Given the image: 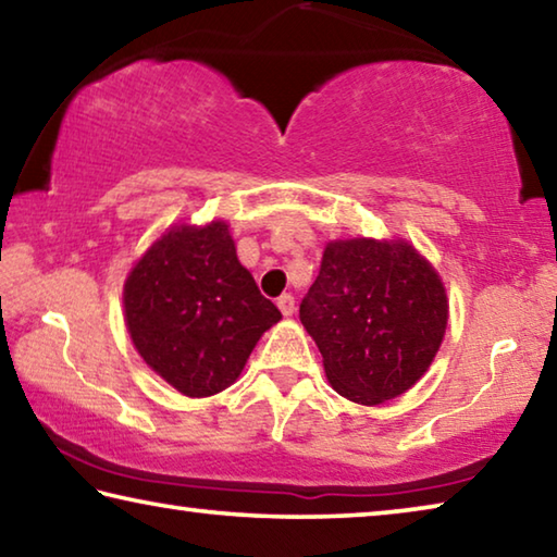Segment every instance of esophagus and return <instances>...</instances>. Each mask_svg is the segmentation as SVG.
I'll return each instance as SVG.
<instances>
[{
	"label": "esophagus",
	"instance_id": "esophagus-1",
	"mask_svg": "<svg viewBox=\"0 0 557 557\" xmlns=\"http://www.w3.org/2000/svg\"><path fill=\"white\" fill-rule=\"evenodd\" d=\"M277 307H280V312L285 314V317L295 314V297H292L289 292H287V295H280L277 297Z\"/></svg>",
	"mask_w": 557,
	"mask_h": 557
}]
</instances>
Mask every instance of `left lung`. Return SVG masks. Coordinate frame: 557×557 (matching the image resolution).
<instances>
[{
  "mask_svg": "<svg viewBox=\"0 0 557 557\" xmlns=\"http://www.w3.org/2000/svg\"><path fill=\"white\" fill-rule=\"evenodd\" d=\"M299 319L334 391L379 405L412 388L447 329V295L430 262L395 240L329 243Z\"/></svg>",
  "mask_w": 557,
  "mask_h": 557,
  "instance_id": "1",
  "label": "left lung"
}]
</instances>
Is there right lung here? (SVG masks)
<instances>
[{
    "label": "right lung",
    "mask_w": 557,
    "mask_h": 557,
    "mask_svg": "<svg viewBox=\"0 0 557 557\" xmlns=\"http://www.w3.org/2000/svg\"><path fill=\"white\" fill-rule=\"evenodd\" d=\"M132 344L188 398L238 379L262 332L282 314L260 295L223 221L178 225L149 248L125 282Z\"/></svg>",
    "instance_id": "add662e5"
}]
</instances>
